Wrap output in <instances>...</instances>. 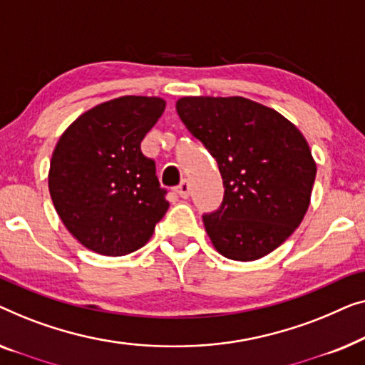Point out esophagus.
Instances as JSON below:
<instances>
[{
  "instance_id": "obj_1",
  "label": "esophagus",
  "mask_w": 365,
  "mask_h": 365,
  "mask_svg": "<svg viewBox=\"0 0 365 365\" xmlns=\"http://www.w3.org/2000/svg\"><path fill=\"white\" fill-rule=\"evenodd\" d=\"M175 193L178 195V197H182V198H188L190 197V185H188V182L187 180L180 182V185H178V187H175Z\"/></svg>"
}]
</instances>
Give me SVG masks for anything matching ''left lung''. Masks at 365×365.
<instances>
[{"mask_svg":"<svg viewBox=\"0 0 365 365\" xmlns=\"http://www.w3.org/2000/svg\"><path fill=\"white\" fill-rule=\"evenodd\" d=\"M177 112L218 163V210L203 215L217 251L253 261L278 248L309 207L316 163L302 133L279 112L245 97H182Z\"/></svg>","mask_w":365,"mask_h":365,"instance_id":"1","label":"left lung"}]
</instances>
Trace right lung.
Listing matches in <instances>:
<instances>
[{"mask_svg":"<svg viewBox=\"0 0 365 365\" xmlns=\"http://www.w3.org/2000/svg\"><path fill=\"white\" fill-rule=\"evenodd\" d=\"M163 110L160 97L124 96L92 107L61 135L49 193L66 228L87 250L129 255L167 213V188L140 148Z\"/></svg>","mask_w":365,"mask_h":365,"instance_id":"obj_1","label":"right lung"}]
</instances>
